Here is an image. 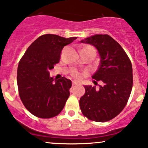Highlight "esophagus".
Wrapping results in <instances>:
<instances>
[{"label": "esophagus", "instance_id": "esophagus-1", "mask_svg": "<svg viewBox=\"0 0 148 148\" xmlns=\"http://www.w3.org/2000/svg\"><path fill=\"white\" fill-rule=\"evenodd\" d=\"M76 85H79V83L76 82L75 81H72V86H76Z\"/></svg>", "mask_w": 148, "mask_h": 148}]
</instances>
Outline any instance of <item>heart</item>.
I'll return each mask as SVG.
<instances>
[{
    "label": "heart",
    "mask_w": 148,
    "mask_h": 148,
    "mask_svg": "<svg viewBox=\"0 0 148 148\" xmlns=\"http://www.w3.org/2000/svg\"><path fill=\"white\" fill-rule=\"evenodd\" d=\"M72 75L74 76H75V77H79L80 74H79V72H77V71H74L72 73Z\"/></svg>",
    "instance_id": "b5f03b06"
}]
</instances>
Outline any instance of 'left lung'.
I'll use <instances>...</instances> for the list:
<instances>
[{
    "mask_svg": "<svg viewBox=\"0 0 148 148\" xmlns=\"http://www.w3.org/2000/svg\"><path fill=\"white\" fill-rule=\"evenodd\" d=\"M80 42L94 46L97 50L99 65L92 78L102 84L98 89L84 86L86 92L80 99V108L90 120L108 121L123 111L130 96L133 85L132 62L123 47L108 35L96 34Z\"/></svg>",
    "mask_w": 148,
    "mask_h": 148,
    "instance_id": "8db88e82",
    "label": "left lung"
}]
</instances>
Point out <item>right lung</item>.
<instances>
[{
    "label": "right lung",
    "instance_id": "add662e5",
    "mask_svg": "<svg viewBox=\"0 0 148 148\" xmlns=\"http://www.w3.org/2000/svg\"><path fill=\"white\" fill-rule=\"evenodd\" d=\"M76 38L52 34L42 35L30 45L19 61L18 93L23 105L35 116L51 118L63 109L70 94L72 81L64 76L54 79L49 71L59 62L64 46Z\"/></svg>",
    "mask_w": 148,
    "mask_h": 148
}]
</instances>
